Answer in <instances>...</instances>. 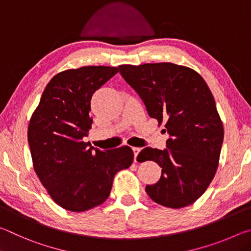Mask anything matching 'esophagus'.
I'll return each mask as SVG.
<instances>
[{
	"label": "esophagus",
	"instance_id": "34e87169",
	"mask_svg": "<svg viewBox=\"0 0 251 251\" xmlns=\"http://www.w3.org/2000/svg\"><path fill=\"white\" fill-rule=\"evenodd\" d=\"M140 148H138V147H133L132 148V151H133V153H134V161H137V155H138V153L140 152Z\"/></svg>",
	"mask_w": 251,
	"mask_h": 251
}]
</instances>
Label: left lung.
I'll use <instances>...</instances> for the list:
<instances>
[{
    "mask_svg": "<svg viewBox=\"0 0 251 251\" xmlns=\"http://www.w3.org/2000/svg\"><path fill=\"white\" fill-rule=\"evenodd\" d=\"M119 71L169 134L166 149L147 147L138 154L139 162L162 168L159 181L146 187L148 196L168 208L189 206L212 181L224 142L210 89L194 70L174 63L120 65Z\"/></svg>",
    "mask_w": 251,
    "mask_h": 251,
    "instance_id": "obj_1",
    "label": "left lung"
}]
</instances>
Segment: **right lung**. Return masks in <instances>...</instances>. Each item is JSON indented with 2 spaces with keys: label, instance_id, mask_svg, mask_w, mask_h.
Here are the masks:
<instances>
[{
  "label": "right lung",
  "instance_id": "add662e5",
  "mask_svg": "<svg viewBox=\"0 0 251 251\" xmlns=\"http://www.w3.org/2000/svg\"><path fill=\"white\" fill-rule=\"evenodd\" d=\"M117 68L83 67L49 82L27 129L33 167L55 203L81 212L108 199L114 175L133 161L128 146L102 151L82 141L91 128L92 94Z\"/></svg>",
  "mask_w": 251,
  "mask_h": 251
}]
</instances>
